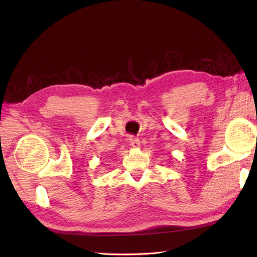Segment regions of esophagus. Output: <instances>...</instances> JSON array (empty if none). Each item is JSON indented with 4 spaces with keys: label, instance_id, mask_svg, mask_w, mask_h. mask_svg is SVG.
Returning a JSON list of instances; mask_svg holds the SVG:
<instances>
[{
    "label": "esophagus",
    "instance_id": "34e87169",
    "mask_svg": "<svg viewBox=\"0 0 257 257\" xmlns=\"http://www.w3.org/2000/svg\"><path fill=\"white\" fill-rule=\"evenodd\" d=\"M129 141H130V146L133 147V148H138V147L140 146V141L138 138H135V137H130L129 138Z\"/></svg>",
    "mask_w": 257,
    "mask_h": 257
}]
</instances>
